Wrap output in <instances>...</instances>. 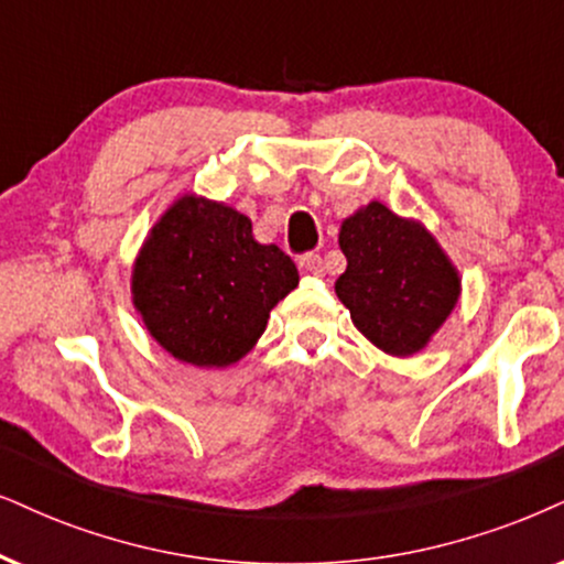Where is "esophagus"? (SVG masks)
<instances>
[{
    "label": "esophagus",
    "mask_w": 564,
    "mask_h": 564,
    "mask_svg": "<svg viewBox=\"0 0 564 564\" xmlns=\"http://www.w3.org/2000/svg\"><path fill=\"white\" fill-rule=\"evenodd\" d=\"M299 270L306 275H323L325 273V265H323V258L319 254H302L299 258Z\"/></svg>",
    "instance_id": "1"
}]
</instances>
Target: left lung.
<instances>
[{"instance_id": "8db88e82", "label": "left lung", "mask_w": 564, "mask_h": 564, "mask_svg": "<svg viewBox=\"0 0 564 564\" xmlns=\"http://www.w3.org/2000/svg\"><path fill=\"white\" fill-rule=\"evenodd\" d=\"M338 245L348 265L335 294L354 325L393 356L424 348L460 294L458 273L432 234L369 203L344 220Z\"/></svg>"}]
</instances>
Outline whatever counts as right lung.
I'll return each instance as SVG.
<instances>
[{
  "mask_svg": "<svg viewBox=\"0 0 564 564\" xmlns=\"http://www.w3.org/2000/svg\"><path fill=\"white\" fill-rule=\"evenodd\" d=\"M296 286V265L283 249L254 241L252 220L187 195L153 226L134 262L132 299L169 354L226 367L254 346L270 310Z\"/></svg>",
  "mask_w": 564,
  "mask_h": 564,
  "instance_id": "right-lung-1",
  "label": "right lung"
}]
</instances>
